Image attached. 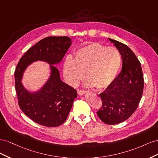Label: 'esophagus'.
<instances>
[{
	"mask_svg": "<svg viewBox=\"0 0 158 158\" xmlns=\"http://www.w3.org/2000/svg\"><path fill=\"white\" fill-rule=\"evenodd\" d=\"M77 92H78V94L80 95H84L85 94H86L88 92L87 91H84V90H82V89H78L77 90Z\"/></svg>",
	"mask_w": 158,
	"mask_h": 158,
	"instance_id": "obj_1",
	"label": "esophagus"
}]
</instances>
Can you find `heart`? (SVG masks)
Wrapping results in <instances>:
<instances>
[{
    "label": "heart",
    "instance_id": "b5f03b06",
    "mask_svg": "<svg viewBox=\"0 0 158 158\" xmlns=\"http://www.w3.org/2000/svg\"><path fill=\"white\" fill-rule=\"evenodd\" d=\"M122 63L121 52L115 47L93 43L78 49L73 57L68 56L63 66L67 82L75 86L85 76V85L98 89L109 86L115 80Z\"/></svg>",
    "mask_w": 158,
    "mask_h": 158
}]
</instances>
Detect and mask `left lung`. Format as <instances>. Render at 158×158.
<instances>
[{
	"instance_id": "obj_1",
	"label": "left lung",
	"mask_w": 158,
	"mask_h": 158,
	"mask_svg": "<svg viewBox=\"0 0 158 158\" xmlns=\"http://www.w3.org/2000/svg\"><path fill=\"white\" fill-rule=\"evenodd\" d=\"M121 52L122 70L103 92L99 94L102 106L97 112L107 125H117L126 121L136 111L144 88V77L140 61L129 47L108 38Z\"/></svg>"
}]
</instances>
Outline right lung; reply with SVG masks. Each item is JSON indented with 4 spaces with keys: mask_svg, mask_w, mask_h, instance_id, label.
Returning a JSON list of instances; mask_svg holds the SVG:
<instances>
[{
    "mask_svg": "<svg viewBox=\"0 0 158 158\" xmlns=\"http://www.w3.org/2000/svg\"><path fill=\"white\" fill-rule=\"evenodd\" d=\"M72 45L68 37L44 38L28 50L20 59L14 73L18 104L22 111L39 125L55 127L68 117L77 92L60 79L55 66L63 60ZM45 61L50 64V75L40 89L31 92L25 88L22 79L25 71L33 62Z\"/></svg>",
    "mask_w": 158,
    "mask_h": 158,
    "instance_id": "obj_1",
    "label": "right lung"
}]
</instances>
